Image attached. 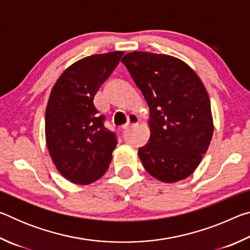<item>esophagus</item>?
<instances>
[{"label": "esophagus", "instance_id": "1", "mask_svg": "<svg viewBox=\"0 0 250 250\" xmlns=\"http://www.w3.org/2000/svg\"><path fill=\"white\" fill-rule=\"evenodd\" d=\"M138 122H139L138 117L135 116V115H133V113H131V115H130L129 118H128V122H126V124H125V125H122V129H124V130L128 129V128H130V126L138 125Z\"/></svg>", "mask_w": 250, "mask_h": 250}]
</instances>
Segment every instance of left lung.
Wrapping results in <instances>:
<instances>
[{
	"label": "left lung",
	"mask_w": 250,
	"mask_h": 250,
	"mask_svg": "<svg viewBox=\"0 0 250 250\" xmlns=\"http://www.w3.org/2000/svg\"><path fill=\"white\" fill-rule=\"evenodd\" d=\"M121 62L150 108L151 135L138 151L143 167L166 183L189 176L214 131L204 84L191 67L170 55L133 52Z\"/></svg>",
	"instance_id": "1"
}]
</instances>
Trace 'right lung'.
Segmentation results:
<instances>
[{
    "label": "right lung",
    "mask_w": 250,
    "mask_h": 250,
    "mask_svg": "<svg viewBox=\"0 0 250 250\" xmlns=\"http://www.w3.org/2000/svg\"><path fill=\"white\" fill-rule=\"evenodd\" d=\"M124 52L98 54L69 66L55 83L45 113L46 143L59 173L76 184H90L111 162L117 134L104 126L94 104Z\"/></svg>",
    "instance_id": "obj_1"
}]
</instances>
